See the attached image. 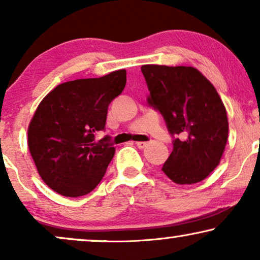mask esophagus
Returning <instances> with one entry per match:
<instances>
[{
	"label": "esophagus",
	"mask_w": 260,
	"mask_h": 260,
	"mask_svg": "<svg viewBox=\"0 0 260 260\" xmlns=\"http://www.w3.org/2000/svg\"><path fill=\"white\" fill-rule=\"evenodd\" d=\"M136 145L140 149H144L148 145V142H136Z\"/></svg>",
	"instance_id": "esophagus-1"
}]
</instances>
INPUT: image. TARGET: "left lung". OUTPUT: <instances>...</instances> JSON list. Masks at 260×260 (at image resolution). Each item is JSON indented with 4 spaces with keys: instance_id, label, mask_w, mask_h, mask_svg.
Instances as JSON below:
<instances>
[{
    "instance_id": "1",
    "label": "left lung",
    "mask_w": 260,
    "mask_h": 260,
    "mask_svg": "<svg viewBox=\"0 0 260 260\" xmlns=\"http://www.w3.org/2000/svg\"><path fill=\"white\" fill-rule=\"evenodd\" d=\"M149 104L165 117L174 148L163 173L177 184L205 180L221 161L229 138V119L213 84L190 66L143 65Z\"/></svg>"
}]
</instances>
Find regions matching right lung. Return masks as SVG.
<instances>
[{
	"instance_id": "1",
	"label": "right lung",
	"mask_w": 260,
	"mask_h": 260,
	"mask_svg": "<svg viewBox=\"0 0 260 260\" xmlns=\"http://www.w3.org/2000/svg\"><path fill=\"white\" fill-rule=\"evenodd\" d=\"M126 71L66 81L40 102L28 125V149L39 175L60 195H86L101 182L116 149L95 140L109 104L122 93Z\"/></svg>"
}]
</instances>
